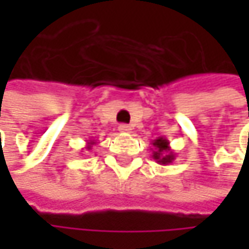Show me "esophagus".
I'll return each mask as SVG.
<instances>
[{
    "instance_id": "34e87169",
    "label": "esophagus",
    "mask_w": 249,
    "mask_h": 249,
    "mask_svg": "<svg viewBox=\"0 0 249 249\" xmlns=\"http://www.w3.org/2000/svg\"><path fill=\"white\" fill-rule=\"evenodd\" d=\"M118 129H120V132H131V126L126 124H121L118 126Z\"/></svg>"
}]
</instances>
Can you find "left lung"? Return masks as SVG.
<instances>
[{
    "mask_svg": "<svg viewBox=\"0 0 249 249\" xmlns=\"http://www.w3.org/2000/svg\"><path fill=\"white\" fill-rule=\"evenodd\" d=\"M153 159L161 166H169L176 159V153L170 148V141L164 137H159L153 142Z\"/></svg>",
    "mask_w": 249,
    "mask_h": 249,
    "instance_id": "8db88e82",
    "label": "left lung"
}]
</instances>
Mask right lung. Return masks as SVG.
Returning <instances> with one entry per match:
<instances>
[{"instance_id":"right-lung-1","label":"right lung","mask_w":249,"mask_h":249,"mask_svg":"<svg viewBox=\"0 0 249 249\" xmlns=\"http://www.w3.org/2000/svg\"><path fill=\"white\" fill-rule=\"evenodd\" d=\"M95 144H96V140H89V141L86 142V147H85V150H88V151H89V150H92V147H93Z\"/></svg>"}]
</instances>
